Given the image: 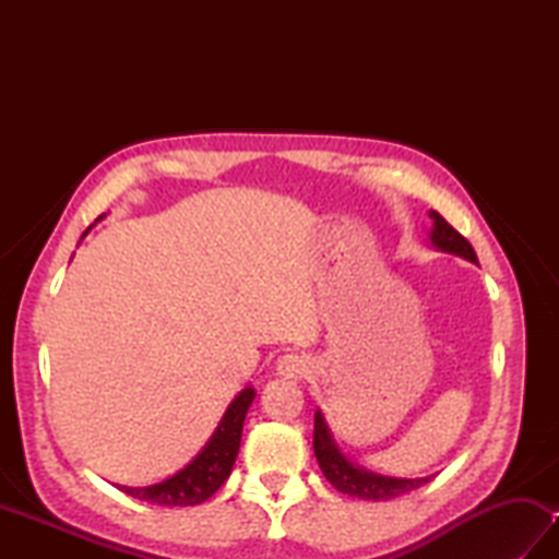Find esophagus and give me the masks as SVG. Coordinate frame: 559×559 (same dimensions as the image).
Segmentation results:
<instances>
[{
	"instance_id": "1",
	"label": "esophagus",
	"mask_w": 559,
	"mask_h": 559,
	"mask_svg": "<svg viewBox=\"0 0 559 559\" xmlns=\"http://www.w3.org/2000/svg\"><path fill=\"white\" fill-rule=\"evenodd\" d=\"M276 372L283 379H300L307 372V360L298 353H288V355H283V358H278Z\"/></svg>"
}]
</instances>
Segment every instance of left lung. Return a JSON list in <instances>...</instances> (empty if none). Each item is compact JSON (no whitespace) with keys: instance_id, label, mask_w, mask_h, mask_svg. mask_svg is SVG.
<instances>
[{"instance_id":"8db88e82","label":"left lung","mask_w":559,"mask_h":559,"mask_svg":"<svg viewBox=\"0 0 559 559\" xmlns=\"http://www.w3.org/2000/svg\"><path fill=\"white\" fill-rule=\"evenodd\" d=\"M430 218H432L430 240L437 249L478 264V257H476V252H473V247L466 237L451 228V225L442 216H439L437 211H430ZM314 456H317L319 468H322L326 480L334 485L338 492L350 495V497H360V500H374V502L394 500V497L406 495L435 478V476L386 478V476H377V473H372V471H365L360 466H353V463L341 454V449L336 447L334 437H331V430H329L322 411L314 413Z\"/></svg>"}]
</instances>
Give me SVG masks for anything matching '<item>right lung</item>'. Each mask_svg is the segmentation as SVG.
<instances>
[{
    "mask_svg": "<svg viewBox=\"0 0 559 559\" xmlns=\"http://www.w3.org/2000/svg\"><path fill=\"white\" fill-rule=\"evenodd\" d=\"M254 396L257 391L252 386L242 389L228 406V411L223 413L216 432L211 435L206 447L182 471H177L175 476L156 485H146V488H127V485H120V490L136 497V500L160 507H194L206 502L230 476L237 451H240L245 415L249 406H252Z\"/></svg>",
    "mask_w": 559,
    "mask_h": 559,
    "instance_id": "1",
    "label": "right lung"
}]
</instances>
